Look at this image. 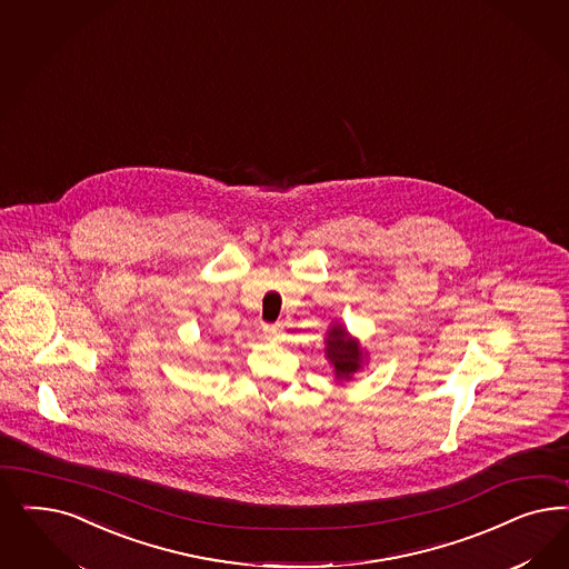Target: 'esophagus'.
<instances>
[{
	"mask_svg": "<svg viewBox=\"0 0 569 569\" xmlns=\"http://www.w3.org/2000/svg\"><path fill=\"white\" fill-rule=\"evenodd\" d=\"M280 335H282V329H280L278 325H266V327H263V337H266L268 341H278Z\"/></svg>",
	"mask_w": 569,
	"mask_h": 569,
	"instance_id": "esophagus-1",
	"label": "esophagus"
}]
</instances>
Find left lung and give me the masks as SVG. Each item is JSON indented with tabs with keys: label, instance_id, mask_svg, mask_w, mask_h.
I'll return each instance as SVG.
<instances>
[{
	"label": "left lung",
	"instance_id": "left-lung-1",
	"mask_svg": "<svg viewBox=\"0 0 569 569\" xmlns=\"http://www.w3.org/2000/svg\"><path fill=\"white\" fill-rule=\"evenodd\" d=\"M327 358L335 368V377L339 381H349L362 365L367 353L360 348L358 339H353L341 325H332L327 332Z\"/></svg>",
	"mask_w": 569,
	"mask_h": 569
}]
</instances>
